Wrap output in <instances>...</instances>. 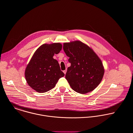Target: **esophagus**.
Masks as SVG:
<instances>
[{
	"label": "esophagus",
	"mask_w": 133,
	"mask_h": 133,
	"mask_svg": "<svg viewBox=\"0 0 133 133\" xmlns=\"http://www.w3.org/2000/svg\"><path fill=\"white\" fill-rule=\"evenodd\" d=\"M66 72H67V70H64V71H63V72L64 73V74H65V75H66Z\"/></svg>",
	"instance_id": "34e87169"
}]
</instances>
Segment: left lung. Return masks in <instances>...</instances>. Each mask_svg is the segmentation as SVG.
Wrapping results in <instances>:
<instances>
[{"label":"left lung","mask_w":133,"mask_h":133,"mask_svg":"<svg viewBox=\"0 0 133 133\" xmlns=\"http://www.w3.org/2000/svg\"><path fill=\"white\" fill-rule=\"evenodd\" d=\"M63 49L71 63L65 78L71 88L82 94L94 90L104 74L99 57L90 47L79 41L64 43Z\"/></svg>","instance_id":"1"}]
</instances>
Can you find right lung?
Returning <instances> with one entry per match:
<instances>
[{
	"instance_id": "obj_1",
	"label": "right lung",
	"mask_w": 133,
	"mask_h": 133,
	"mask_svg": "<svg viewBox=\"0 0 133 133\" xmlns=\"http://www.w3.org/2000/svg\"><path fill=\"white\" fill-rule=\"evenodd\" d=\"M62 48L59 43L44 44L33 54L27 65L25 76L28 84L38 92L53 88L58 79L64 76L57 60L53 58Z\"/></svg>"
}]
</instances>
